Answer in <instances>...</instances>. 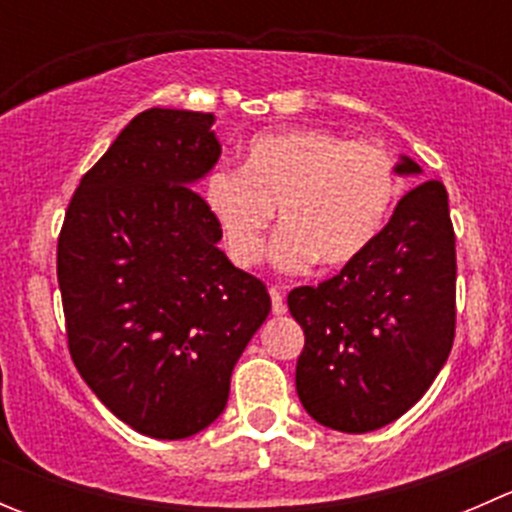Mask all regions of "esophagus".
Returning a JSON list of instances; mask_svg holds the SVG:
<instances>
[{"label": "esophagus", "instance_id": "esophagus-1", "mask_svg": "<svg viewBox=\"0 0 512 512\" xmlns=\"http://www.w3.org/2000/svg\"><path fill=\"white\" fill-rule=\"evenodd\" d=\"M270 299H272V314H285L287 312V304L285 297L277 287H270Z\"/></svg>", "mask_w": 512, "mask_h": 512}]
</instances>
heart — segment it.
Returning <instances> with one entry per match:
<instances>
[{
	"instance_id": "b5f03b06",
	"label": "heart",
	"mask_w": 512,
	"mask_h": 512,
	"mask_svg": "<svg viewBox=\"0 0 512 512\" xmlns=\"http://www.w3.org/2000/svg\"><path fill=\"white\" fill-rule=\"evenodd\" d=\"M399 195V163L379 141H352L324 128L270 133L247 146L245 163H218L203 180L208 213L227 255L252 267L280 208L272 247L282 272L322 262L342 267L374 242Z\"/></svg>"
}]
</instances>
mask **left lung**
Wrapping results in <instances>:
<instances>
[{
	"label": "left lung",
	"instance_id": "1",
	"mask_svg": "<svg viewBox=\"0 0 512 512\" xmlns=\"http://www.w3.org/2000/svg\"><path fill=\"white\" fill-rule=\"evenodd\" d=\"M399 173L421 168L404 158ZM287 304L304 329L294 384L314 421L366 433L404 416L456 337V235L443 183L409 190L356 260L317 287H294Z\"/></svg>",
	"mask_w": 512,
	"mask_h": 512
}]
</instances>
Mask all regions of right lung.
<instances>
[{
	"mask_svg": "<svg viewBox=\"0 0 512 512\" xmlns=\"http://www.w3.org/2000/svg\"><path fill=\"white\" fill-rule=\"evenodd\" d=\"M213 123L138 113L81 178L56 247L76 369L111 414L165 441L223 414L232 369L272 307L190 188L223 151Z\"/></svg>",
	"mask_w": 512,
	"mask_h": 512,
	"instance_id": "1",
	"label": "right lung"
}]
</instances>
